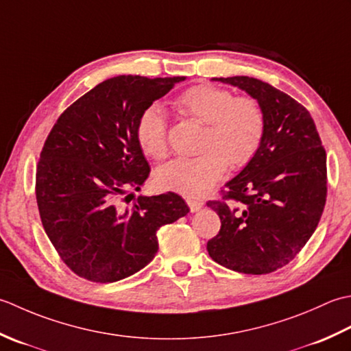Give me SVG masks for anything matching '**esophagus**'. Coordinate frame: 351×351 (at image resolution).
I'll return each mask as SVG.
<instances>
[{
	"mask_svg": "<svg viewBox=\"0 0 351 351\" xmlns=\"http://www.w3.org/2000/svg\"><path fill=\"white\" fill-rule=\"evenodd\" d=\"M186 202H188V206H189V209H191V212H198L199 209H202L203 207V202L202 199H186Z\"/></svg>",
	"mask_w": 351,
	"mask_h": 351,
	"instance_id": "34e87169",
	"label": "esophagus"
}]
</instances>
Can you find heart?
Instances as JSON below:
<instances>
[{
  "instance_id": "b5f03b06",
  "label": "heart",
  "mask_w": 351,
  "mask_h": 351,
  "mask_svg": "<svg viewBox=\"0 0 351 351\" xmlns=\"http://www.w3.org/2000/svg\"><path fill=\"white\" fill-rule=\"evenodd\" d=\"M174 106L183 115L204 123L198 145L202 153L171 160L157 169L154 183L159 189L202 197L226 174L228 163L232 168H242L259 152L267 121L254 98L233 97L217 86L197 84L182 92ZM136 138L147 156L153 159L167 156V118L160 106L153 104L141 113Z\"/></svg>"
}]
</instances>
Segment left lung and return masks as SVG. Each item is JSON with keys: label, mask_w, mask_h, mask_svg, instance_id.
I'll return each mask as SVG.
<instances>
[{"label": "left lung", "mask_w": 351, "mask_h": 351, "mask_svg": "<svg viewBox=\"0 0 351 351\" xmlns=\"http://www.w3.org/2000/svg\"><path fill=\"white\" fill-rule=\"evenodd\" d=\"M212 80L254 98L267 128L253 160L224 184L223 199L207 202L221 219L207 252L238 273H273L300 253L323 215L326 149L311 113L288 94L245 75Z\"/></svg>", "instance_id": "obj_1"}]
</instances>
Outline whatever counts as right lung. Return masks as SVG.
<instances>
[{"instance_id": "1", "label": "right lung", "mask_w": 351, "mask_h": 351, "mask_svg": "<svg viewBox=\"0 0 351 351\" xmlns=\"http://www.w3.org/2000/svg\"><path fill=\"white\" fill-rule=\"evenodd\" d=\"M184 77L118 75L62 113L36 168V199L62 261L86 280L112 283L153 261L157 230L188 215L174 194L138 197L149 165L136 138L141 113ZM126 198L123 199L122 195Z\"/></svg>"}]
</instances>
